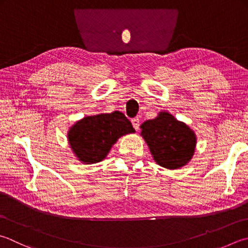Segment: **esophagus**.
Returning <instances> with one entry per match:
<instances>
[{"label":"esophagus","mask_w":248,"mask_h":248,"mask_svg":"<svg viewBox=\"0 0 248 248\" xmlns=\"http://www.w3.org/2000/svg\"><path fill=\"white\" fill-rule=\"evenodd\" d=\"M139 119L138 118H134V119H132V124H133V127L136 129V130H138L139 129Z\"/></svg>","instance_id":"esophagus-1"}]
</instances>
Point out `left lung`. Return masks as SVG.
<instances>
[{
  "mask_svg": "<svg viewBox=\"0 0 248 248\" xmlns=\"http://www.w3.org/2000/svg\"><path fill=\"white\" fill-rule=\"evenodd\" d=\"M140 128V136L160 166L178 170L191 161L197 147V135L170 112H160L155 119L143 122Z\"/></svg>",
  "mask_w": 248,
  "mask_h": 248,
  "instance_id": "1",
  "label": "left lung"
}]
</instances>
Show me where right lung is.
Masks as SVG:
<instances>
[{
	"mask_svg": "<svg viewBox=\"0 0 248 248\" xmlns=\"http://www.w3.org/2000/svg\"><path fill=\"white\" fill-rule=\"evenodd\" d=\"M135 133L130 121L120 111L88 115L70 127L68 142L83 164H95L108 155L111 148L124 135Z\"/></svg>",
	"mask_w": 248,
	"mask_h": 248,
	"instance_id": "obj_1",
	"label": "right lung"
}]
</instances>
